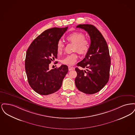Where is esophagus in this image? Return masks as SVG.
<instances>
[{
    "mask_svg": "<svg viewBox=\"0 0 135 135\" xmlns=\"http://www.w3.org/2000/svg\"><path fill=\"white\" fill-rule=\"evenodd\" d=\"M73 69H74V68H73V67H71L70 66H68V70H73Z\"/></svg>",
    "mask_w": 135,
    "mask_h": 135,
    "instance_id": "1",
    "label": "esophagus"
}]
</instances>
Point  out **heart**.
Here are the masks:
<instances>
[{"label":"heart","instance_id":"1","mask_svg":"<svg viewBox=\"0 0 135 135\" xmlns=\"http://www.w3.org/2000/svg\"><path fill=\"white\" fill-rule=\"evenodd\" d=\"M85 35L83 32H74L68 35L66 39L71 43L74 44V51H77L80 54H86L90 49V43L88 39L85 38ZM64 49V44L61 40H59L57 44V51L59 54L62 53ZM78 56L76 53H73L67 55L62 59V64L67 65H72L77 61Z\"/></svg>","mask_w":135,"mask_h":135}]
</instances>
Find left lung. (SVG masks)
<instances>
[{
	"label": "left lung",
	"mask_w": 135,
	"mask_h": 135,
	"mask_svg": "<svg viewBox=\"0 0 135 135\" xmlns=\"http://www.w3.org/2000/svg\"><path fill=\"white\" fill-rule=\"evenodd\" d=\"M76 28L89 33L90 45L85 58L77 64L87 69L75 68L77 75L75 84L79 90L86 94H94L103 89L109 80L111 65L109 48L101 32L94 25L81 24Z\"/></svg>",
	"instance_id": "obj_1"
}]
</instances>
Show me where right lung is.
Segmentation results:
<instances>
[{"instance_id": "right-lung-1", "label": "right lung", "mask_w": 135, "mask_h": 135, "mask_svg": "<svg viewBox=\"0 0 135 135\" xmlns=\"http://www.w3.org/2000/svg\"><path fill=\"white\" fill-rule=\"evenodd\" d=\"M67 29L55 27L46 30L32 41L27 51L25 70L28 83L40 95H50L59 90L68 71L65 65L49 69V64L57 59V42Z\"/></svg>"}]
</instances>
